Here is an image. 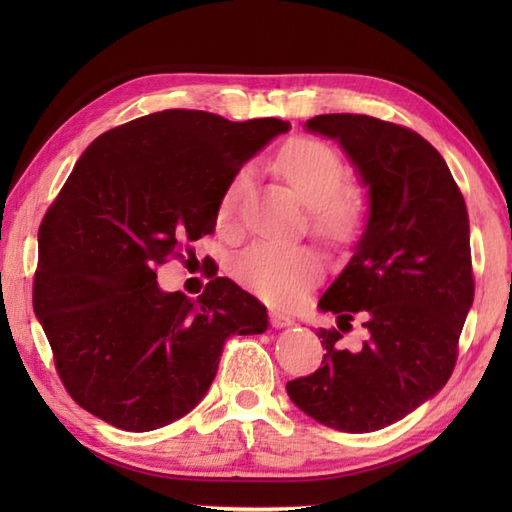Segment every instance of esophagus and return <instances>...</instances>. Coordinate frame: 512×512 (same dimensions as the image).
Listing matches in <instances>:
<instances>
[{
	"label": "esophagus",
	"mask_w": 512,
	"mask_h": 512,
	"mask_svg": "<svg viewBox=\"0 0 512 512\" xmlns=\"http://www.w3.org/2000/svg\"><path fill=\"white\" fill-rule=\"evenodd\" d=\"M270 323H273V328H288V325H292L295 321H292V317H288L286 312L273 310L270 312Z\"/></svg>",
	"instance_id": "1"
}]
</instances>
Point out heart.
Returning a JSON list of instances; mask_svg holds the SVG:
<instances>
[{"mask_svg": "<svg viewBox=\"0 0 512 512\" xmlns=\"http://www.w3.org/2000/svg\"><path fill=\"white\" fill-rule=\"evenodd\" d=\"M277 169L308 204L310 228L328 242H350L363 224L365 195L341 184L339 151L317 138H295L281 147ZM248 182V169L237 171L217 204V224L231 228ZM233 277L244 288L273 303L297 299L321 273V259L308 246L255 242L233 259Z\"/></svg>", "mask_w": 512, "mask_h": 512, "instance_id": "b5f03b06", "label": "heart"}]
</instances>
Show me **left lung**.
<instances>
[{
  "label": "left lung",
  "mask_w": 512,
  "mask_h": 512,
  "mask_svg": "<svg viewBox=\"0 0 512 512\" xmlns=\"http://www.w3.org/2000/svg\"><path fill=\"white\" fill-rule=\"evenodd\" d=\"M332 138L367 189L354 255L319 301L339 330L319 328L325 354L286 391L310 418L345 433L389 427L447 385L473 306L469 213L447 162L420 134L365 114L306 123ZM364 319L368 339L345 351L340 330Z\"/></svg>",
  "instance_id": "obj_1"
}]
</instances>
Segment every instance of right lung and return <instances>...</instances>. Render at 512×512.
Segmentation results:
<instances>
[{
    "label": "right lung",
    "instance_id": "add662e5",
    "mask_svg": "<svg viewBox=\"0 0 512 512\" xmlns=\"http://www.w3.org/2000/svg\"><path fill=\"white\" fill-rule=\"evenodd\" d=\"M290 129L200 110L140 116L83 151L39 226L32 306L68 394L125 431H154L209 391L231 334H262L266 306L228 277L198 299L160 290L156 266L215 231L222 191Z\"/></svg>",
    "mask_w": 512,
    "mask_h": 512
}]
</instances>
